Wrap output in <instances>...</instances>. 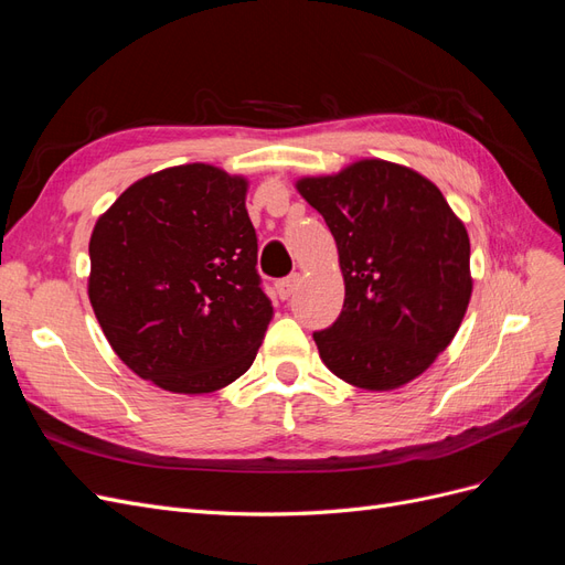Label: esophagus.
Segmentation results:
<instances>
[{
    "label": "esophagus",
    "instance_id": "34e87169",
    "mask_svg": "<svg viewBox=\"0 0 565 565\" xmlns=\"http://www.w3.org/2000/svg\"><path fill=\"white\" fill-rule=\"evenodd\" d=\"M299 280H301L299 273H292V276H287V278L278 280V282H276V289H278L280 299H287L289 295H292L295 289H297V285H299Z\"/></svg>",
    "mask_w": 565,
    "mask_h": 565
}]
</instances>
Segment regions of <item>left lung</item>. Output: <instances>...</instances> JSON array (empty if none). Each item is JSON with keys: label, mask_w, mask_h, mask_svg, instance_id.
I'll use <instances>...</instances> for the list:
<instances>
[{"label": "left lung", "mask_w": 565, "mask_h": 565, "mask_svg": "<svg viewBox=\"0 0 565 565\" xmlns=\"http://www.w3.org/2000/svg\"><path fill=\"white\" fill-rule=\"evenodd\" d=\"M297 191L332 231L344 309L313 332L339 380L391 391L429 367L471 299L469 235L438 188L413 169L361 160Z\"/></svg>", "instance_id": "left-lung-1"}]
</instances>
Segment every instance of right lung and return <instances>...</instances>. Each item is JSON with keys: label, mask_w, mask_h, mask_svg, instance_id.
Wrapping results in <instances>:
<instances>
[{"label": "right lung", "mask_w": 565, "mask_h": 565, "mask_svg": "<svg viewBox=\"0 0 565 565\" xmlns=\"http://www.w3.org/2000/svg\"><path fill=\"white\" fill-rule=\"evenodd\" d=\"M245 193L243 177L181 164L136 181L96 221L89 301L141 380L212 393L254 363L273 306Z\"/></svg>", "instance_id": "obj_1"}]
</instances>
